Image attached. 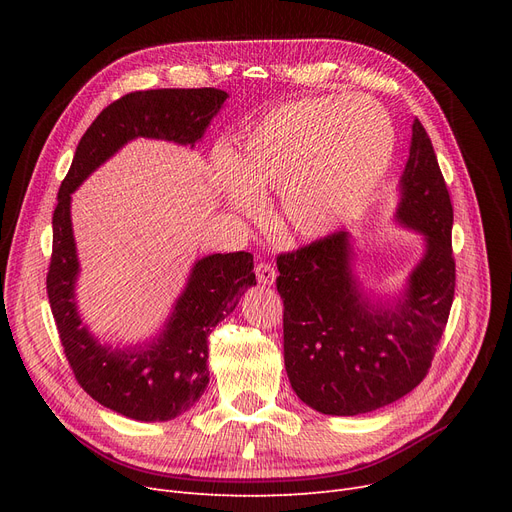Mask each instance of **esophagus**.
Segmentation results:
<instances>
[{
  "label": "esophagus",
  "mask_w": 512,
  "mask_h": 512,
  "mask_svg": "<svg viewBox=\"0 0 512 512\" xmlns=\"http://www.w3.org/2000/svg\"><path fill=\"white\" fill-rule=\"evenodd\" d=\"M255 274H257V282H259V284H274V282H276V276H278L276 270H274V265L267 263V261L257 263Z\"/></svg>",
  "instance_id": "1"
}]
</instances>
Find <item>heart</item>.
<instances>
[{"mask_svg": "<svg viewBox=\"0 0 512 512\" xmlns=\"http://www.w3.org/2000/svg\"><path fill=\"white\" fill-rule=\"evenodd\" d=\"M392 153L394 128L378 103L307 99L265 116L236 155L220 147L211 174L236 209H253L257 191H278L282 226L315 238L334 230L371 193Z\"/></svg>", "mask_w": 512, "mask_h": 512, "instance_id": "b5f03b06", "label": "heart"}]
</instances>
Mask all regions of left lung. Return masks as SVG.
<instances>
[{
    "instance_id": "1",
    "label": "left lung",
    "mask_w": 512,
    "mask_h": 512,
    "mask_svg": "<svg viewBox=\"0 0 512 512\" xmlns=\"http://www.w3.org/2000/svg\"><path fill=\"white\" fill-rule=\"evenodd\" d=\"M396 220L425 236V255L394 305H371L365 297L344 230L278 255L288 380L305 405L324 415L353 417L409 394L427 375L448 324L456 284L452 203L419 120Z\"/></svg>"
}]
</instances>
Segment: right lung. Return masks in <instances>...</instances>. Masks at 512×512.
Returning <instances> with one entry per match:
<instances>
[{
	"instance_id": "1",
	"label": "right lung",
	"mask_w": 512,
	"mask_h": 512,
	"mask_svg": "<svg viewBox=\"0 0 512 512\" xmlns=\"http://www.w3.org/2000/svg\"><path fill=\"white\" fill-rule=\"evenodd\" d=\"M228 93L220 89H151L128 93L93 120L80 139L53 211L47 297L76 382L99 405L137 421H170L191 409L209 384L207 336L257 284L253 255L215 253L193 267L168 324L151 344L112 348L97 342L76 311L78 257L70 195L132 139L191 145L203 137Z\"/></svg>"
}]
</instances>
